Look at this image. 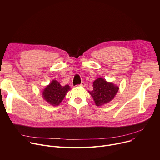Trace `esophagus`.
<instances>
[{
	"instance_id": "34e87169",
	"label": "esophagus",
	"mask_w": 160,
	"mask_h": 160,
	"mask_svg": "<svg viewBox=\"0 0 160 160\" xmlns=\"http://www.w3.org/2000/svg\"><path fill=\"white\" fill-rule=\"evenodd\" d=\"M79 86H85V83H84V82H82L79 84Z\"/></svg>"
}]
</instances>
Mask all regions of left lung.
Here are the masks:
<instances>
[{"label":"left lung","instance_id":"left-lung-1","mask_svg":"<svg viewBox=\"0 0 160 160\" xmlns=\"http://www.w3.org/2000/svg\"><path fill=\"white\" fill-rule=\"evenodd\" d=\"M119 87L102 78L96 79L93 83V90L88 91L97 106L112 100L118 92Z\"/></svg>","mask_w":160,"mask_h":160}]
</instances>
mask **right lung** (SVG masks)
<instances>
[{
  "mask_svg": "<svg viewBox=\"0 0 160 160\" xmlns=\"http://www.w3.org/2000/svg\"><path fill=\"white\" fill-rule=\"evenodd\" d=\"M70 89L68 85L62 86L56 80L52 82L46 87L42 95L44 99L52 105H58L63 100L67 92Z\"/></svg>",
  "mask_w": 160,
  "mask_h": 160,
  "instance_id": "1",
  "label": "right lung"
}]
</instances>
